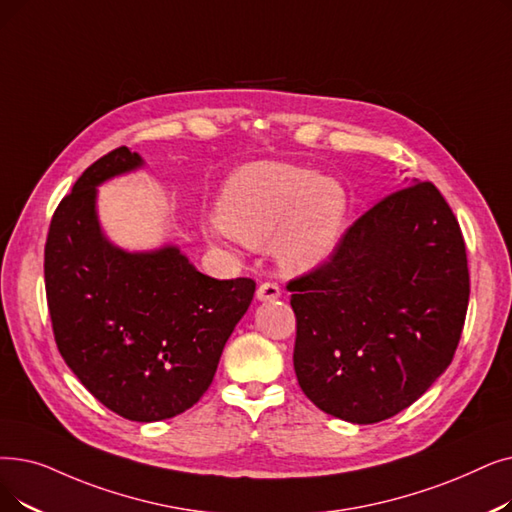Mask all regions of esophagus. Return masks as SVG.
<instances>
[{"label":"esophagus","instance_id":"1","mask_svg":"<svg viewBox=\"0 0 512 512\" xmlns=\"http://www.w3.org/2000/svg\"><path fill=\"white\" fill-rule=\"evenodd\" d=\"M280 297V286L274 282H263L257 288V299L259 301H276Z\"/></svg>","mask_w":512,"mask_h":512}]
</instances>
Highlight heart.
<instances>
[{"mask_svg": "<svg viewBox=\"0 0 512 512\" xmlns=\"http://www.w3.org/2000/svg\"><path fill=\"white\" fill-rule=\"evenodd\" d=\"M347 215V194L335 177L259 161L236 169L219 198L209 238L234 236L251 249L270 242L286 274L318 270L335 253Z\"/></svg>", "mask_w": 512, "mask_h": 512, "instance_id": "b5f03b06", "label": "heart"}]
</instances>
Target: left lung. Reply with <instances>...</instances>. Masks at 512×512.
Returning <instances> with one entry per match:
<instances>
[{
	"label": "left lung",
	"mask_w": 512,
	"mask_h": 512,
	"mask_svg": "<svg viewBox=\"0 0 512 512\" xmlns=\"http://www.w3.org/2000/svg\"><path fill=\"white\" fill-rule=\"evenodd\" d=\"M345 232L330 261L288 282L293 364L322 412L372 425L450 366L469 305L458 221L439 190L404 180Z\"/></svg>",
	"instance_id": "1"
}]
</instances>
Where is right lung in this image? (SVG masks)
Segmentation results:
<instances>
[{
  "label": "right lung",
  "instance_id": "right-lung-1",
  "mask_svg": "<svg viewBox=\"0 0 512 512\" xmlns=\"http://www.w3.org/2000/svg\"><path fill=\"white\" fill-rule=\"evenodd\" d=\"M144 165L121 146L83 171L52 217L43 274L66 366L108 410L157 422L209 389L255 282L205 276L175 244L127 251L108 240L98 186Z\"/></svg>",
  "mask_w": 512,
  "mask_h": 512
}]
</instances>
